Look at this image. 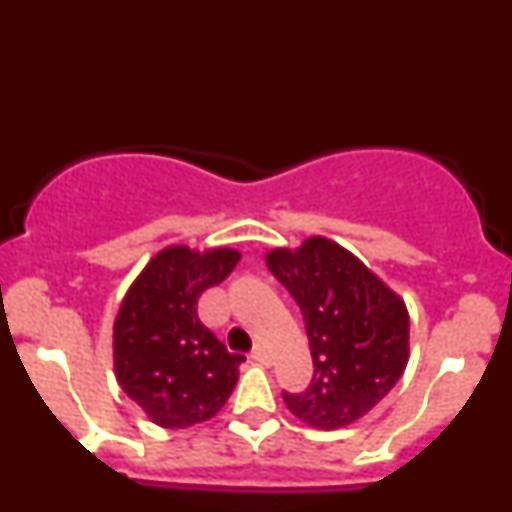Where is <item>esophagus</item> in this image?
<instances>
[{"label":"esophagus","instance_id":"1","mask_svg":"<svg viewBox=\"0 0 512 512\" xmlns=\"http://www.w3.org/2000/svg\"><path fill=\"white\" fill-rule=\"evenodd\" d=\"M250 358L253 360H257V362H262V365H273V356L271 353H268V349L266 347H262V345H257L255 349H253V353H250Z\"/></svg>","mask_w":512,"mask_h":512}]
</instances>
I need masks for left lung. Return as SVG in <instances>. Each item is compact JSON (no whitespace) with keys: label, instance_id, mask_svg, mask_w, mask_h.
<instances>
[{"label":"left lung","instance_id":"8db88e82","mask_svg":"<svg viewBox=\"0 0 512 512\" xmlns=\"http://www.w3.org/2000/svg\"><path fill=\"white\" fill-rule=\"evenodd\" d=\"M266 266L293 295L309 336L313 378L288 410L318 430L365 416L403 376L410 358V315L392 288L356 255L324 237L297 250L275 248Z\"/></svg>","mask_w":512,"mask_h":512}]
</instances>
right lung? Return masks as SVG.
Masks as SVG:
<instances>
[{
	"instance_id": "1",
	"label": "right lung",
	"mask_w": 512,
	"mask_h": 512,
	"mask_svg": "<svg viewBox=\"0 0 512 512\" xmlns=\"http://www.w3.org/2000/svg\"><path fill=\"white\" fill-rule=\"evenodd\" d=\"M232 248L197 253L170 246L129 286L114 322L118 385L156 425L181 430L208 421L237 385L246 358L230 353L199 320L206 288L239 262Z\"/></svg>"
}]
</instances>
